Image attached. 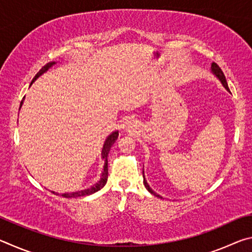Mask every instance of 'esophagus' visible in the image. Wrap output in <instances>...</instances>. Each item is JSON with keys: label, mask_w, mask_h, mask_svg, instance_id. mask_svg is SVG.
Returning <instances> with one entry per match:
<instances>
[{"label": "esophagus", "mask_w": 252, "mask_h": 252, "mask_svg": "<svg viewBox=\"0 0 252 252\" xmlns=\"http://www.w3.org/2000/svg\"><path fill=\"white\" fill-rule=\"evenodd\" d=\"M123 129L129 132L134 131L136 129V123L134 122V120H127L125 122V125H123Z\"/></svg>", "instance_id": "esophagus-1"}]
</instances>
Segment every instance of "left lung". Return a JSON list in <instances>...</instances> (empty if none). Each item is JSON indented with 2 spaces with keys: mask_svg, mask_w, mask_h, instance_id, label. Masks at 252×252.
Masks as SVG:
<instances>
[{
  "mask_svg": "<svg viewBox=\"0 0 252 252\" xmlns=\"http://www.w3.org/2000/svg\"><path fill=\"white\" fill-rule=\"evenodd\" d=\"M211 71L213 72V73L216 74L217 78H218V79L221 81V83L223 84V87H224L225 89H227L228 91H230V90H229V88H228L227 80H225V76H224V74H223V72H222V70L220 69V66H219L218 64H217V63H215V62L212 63V64H211ZM143 183H144V186H146V188L148 189L149 192H151L152 194H155L156 197H160L159 194H157V193L155 192V191H153V190L151 189V188L149 187V185L147 183V180H146V179H144V176H143ZM160 198H161V197H160Z\"/></svg>",
  "mask_w": 252,
  "mask_h": 252,
  "instance_id": "left-lung-1",
  "label": "left lung"
}]
</instances>
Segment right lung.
<instances>
[{
  "mask_svg": "<svg viewBox=\"0 0 252 252\" xmlns=\"http://www.w3.org/2000/svg\"><path fill=\"white\" fill-rule=\"evenodd\" d=\"M53 64H55V62L48 63V64H46L45 66L42 67V69L36 73L35 78H34V79L32 80L31 84L34 82V81H35L36 78H39V76H40L42 73H44L45 71H48L49 67H51ZM23 100H24V97H23ZM23 100L21 101V105H22V103H23ZM21 105H20V108H21ZM118 135H119V132H118V131L113 132L112 134H110V135L108 136V138H106L105 142H104V144H103V149H102V158H103V159H104V167H103V172H102V176H101V180H100L99 182H97V183H95V185L93 186V187H91L90 189L82 190V191H78V192H72V193H62V194H60V195H62V197H64V198H79V197H84V195H90V194H92V193L96 192V191H99V190L101 189V188H103V187L105 186L106 180H108V155H109V151H110L111 147L113 146V143L116 142V140L118 139ZM52 193H55V192H53V191H52ZM55 194H58V193H55ZM58 195H59V194H58Z\"/></svg>",
  "mask_w": 252,
  "mask_h": 252,
  "instance_id": "add662e5",
  "label": "right lung"
}]
</instances>
